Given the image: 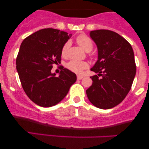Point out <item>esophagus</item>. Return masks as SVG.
<instances>
[{"label": "esophagus", "instance_id": "obj_1", "mask_svg": "<svg viewBox=\"0 0 149 149\" xmlns=\"http://www.w3.org/2000/svg\"><path fill=\"white\" fill-rule=\"evenodd\" d=\"M83 78V77L81 76H77V79H78V80H81Z\"/></svg>", "mask_w": 149, "mask_h": 149}]
</instances>
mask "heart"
Here are the masks:
<instances>
[{
  "label": "heart",
  "mask_w": 149,
  "mask_h": 149,
  "mask_svg": "<svg viewBox=\"0 0 149 149\" xmlns=\"http://www.w3.org/2000/svg\"><path fill=\"white\" fill-rule=\"evenodd\" d=\"M76 41L78 45L83 49L85 52H89L92 50L93 48V42H92V39L88 36L85 35V34H81L78 36L76 37ZM70 46V42L68 41L65 42L64 45L62 46V48L61 49V54L63 57H66L68 55V52H69ZM88 66V64L85 61H80L72 60L69 61L66 65V67L69 69L70 71L72 72H74L78 74H80L83 72V71L85 69H87Z\"/></svg>",
  "instance_id": "heart-1"
}]
</instances>
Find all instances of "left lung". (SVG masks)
Listing matches in <instances>:
<instances>
[{
  "instance_id": "1",
  "label": "left lung",
  "mask_w": 149,
  "mask_h": 149,
  "mask_svg": "<svg viewBox=\"0 0 149 149\" xmlns=\"http://www.w3.org/2000/svg\"><path fill=\"white\" fill-rule=\"evenodd\" d=\"M90 37L98 48V60L91 69L97 75L90 77L93 82L87 96L96 107L111 109L131 89L136 70L134 52L123 37L112 31H92Z\"/></svg>"
}]
</instances>
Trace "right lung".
<instances>
[{
    "label": "right lung",
    "mask_w": 149,
    "mask_h": 149,
    "mask_svg": "<svg viewBox=\"0 0 149 149\" xmlns=\"http://www.w3.org/2000/svg\"><path fill=\"white\" fill-rule=\"evenodd\" d=\"M71 35L54 29H44L29 36L22 42L16 68L23 90L32 102L42 107L60 102L76 81L67 69L58 77L51 73L52 65L61 63V49Z\"/></svg>",
    "instance_id": "obj_1"
}]
</instances>
